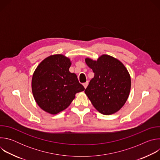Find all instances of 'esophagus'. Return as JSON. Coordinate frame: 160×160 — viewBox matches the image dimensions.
I'll list each match as a JSON object with an SVG mask.
<instances>
[{"label": "esophagus", "mask_w": 160, "mask_h": 160, "mask_svg": "<svg viewBox=\"0 0 160 160\" xmlns=\"http://www.w3.org/2000/svg\"><path fill=\"white\" fill-rule=\"evenodd\" d=\"M88 82L87 81V82H86L85 83H84L83 85V86H84V87H85V88H87V85H88Z\"/></svg>", "instance_id": "1"}]
</instances>
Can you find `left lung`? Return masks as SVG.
I'll return each instance as SVG.
<instances>
[{
  "label": "left lung",
  "mask_w": 160,
  "mask_h": 160,
  "mask_svg": "<svg viewBox=\"0 0 160 160\" xmlns=\"http://www.w3.org/2000/svg\"><path fill=\"white\" fill-rule=\"evenodd\" d=\"M85 60L94 73L85 90L91 103L105 115L118 111L130 91L131 79L127 69L120 61L107 54L101 56L97 61L88 58Z\"/></svg>",
  "instance_id": "1"
}]
</instances>
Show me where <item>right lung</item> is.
Here are the masks:
<instances>
[{
  "label": "right lung",
  "mask_w": 160,
  "mask_h": 160,
  "mask_svg": "<svg viewBox=\"0 0 160 160\" xmlns=\"http://www.w3.org/2000/svg\"><path fill=\"white\" fill-rule=\"evenodd\" d=\"M70 59L62 54L51 55L37 67L32 80L33 98L38 106L51 115L70 105L75 94L85 90L75 73H70Z\"/></svg>",
  "instance_id": "right-lung-1"
}]
</instances>
